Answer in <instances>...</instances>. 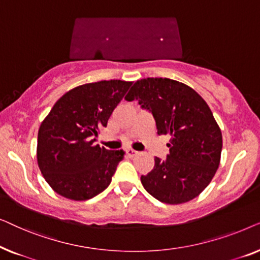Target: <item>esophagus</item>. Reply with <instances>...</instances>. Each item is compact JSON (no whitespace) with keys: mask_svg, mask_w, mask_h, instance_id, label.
<instances>
[{"mask_svg":"<svg viewBox=\"0 0 260 260\" xmlns=\"http://www.w3.org/2000/svg\"><path fill=\"white\" fill-rule=\"evenodd\" d=\"M125 152H126V155L129 156V157H134V156H136L138 154V151L134 150V149H126Z\"/></svg>","mask_w":260,"mask_h":260,"instance_id":"obj_1","label":"esophagus"}]
</instances>
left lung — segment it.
<instances>
[{
    "mask_svg": "<svg viewBox=\"0 0 260 260\" xmlns=\"http://www.w3.org/2000/svg\"><path fill=\"white\" fill-rule=\"evenodd\" d=\"M154 116L158 135H169L166 159L141 176L144 189L169 205L193 200L211 183L220 165L221 130L204 98L188 85L168 78L137 80L125 97Z\"/></svg>",
    "mask_w": 260,
    "mask_h": 260,
    "instance_id": "obj_1",
    "label": "left lung"
}]
</instances>
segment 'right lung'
<instances>
[{
	"mask_svg": "<svg viewBox=\"0 0 260 260\" xmlns=\"http://www.w3.org/2000/svg\"><path fill=\"white\" fill-rule=\"evenodd\" d=\"M133 81L102 80L66 92L42 120L38 133V166L53 190L85 201L105 190L123 150L94 144Z\"/></svg>",
	"mask_w": 260,
	"mask_h": 260,
	"instance_id": "1",
	"label": "right lung"
}]
</instances>
